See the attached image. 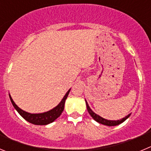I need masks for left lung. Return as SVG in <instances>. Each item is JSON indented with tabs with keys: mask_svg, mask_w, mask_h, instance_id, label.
I'll list each match as a JSON object with an SVG mask.
<instances>
[{
	"mask_svg": "<svg viewBox=\"0 0 151 151\" xmlns=\"http://www.w3.org/2000/svg\"><path fill=\"white\" fill-rule=\"evenodd\" d=\"M85 102H86L87 110H88V111L89 114L91 115V116L94 119V120L97 121V122H99V123H101V124H103V125H107V126H114V125H119V124H121L122 122H123L124 121L126 120V119H127L129 118L131 115V113H130V114H129L128 116H126L125 118H122V119H119V120H108V119H104L103 117L100 116L99 115H97V114H96L94 112L92 111V110L90 108V106H89L88 104L87 101H85Z\"/></svg>",
	"mask_w": 151,
	"mask_h": 151,
	"instance_id": "obj_1",
	"label": "left lung"
}]
</instances>
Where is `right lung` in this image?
I'll return each mask as SVG.
<instances>
[{
  "label": "right lung",
  "instance_id": "right-lung-1",
  "mask_svg": "<svg viewBox=\"0 0 151 151\" xmlns=\"http://www.w3.org/2000/svg\"><path fill=\"white\" fill-rule=\"evenodd\" d=\"M70 89L66 92V94H65V96L63 97L62 101L60 102V104L57 105V106H55V107L53 108L52 110H49V111H47L45 112V113H28V112L24 111V110L20 109V108L15 103H14V101L12 99L10 94H9V96H10V101H11L13 106H14V108H15L16 110H17V111L19 113V115H20L22 118L25 119L26 121H28V122H30V123L34 124V125H45L53 122L61 115V113H63V111L64 110L65 101H66V98H67L68 94H69V91H70Z\"/></svg>",
  "mask_w": 151,
  "mask_h": 151
}]
</instances>
